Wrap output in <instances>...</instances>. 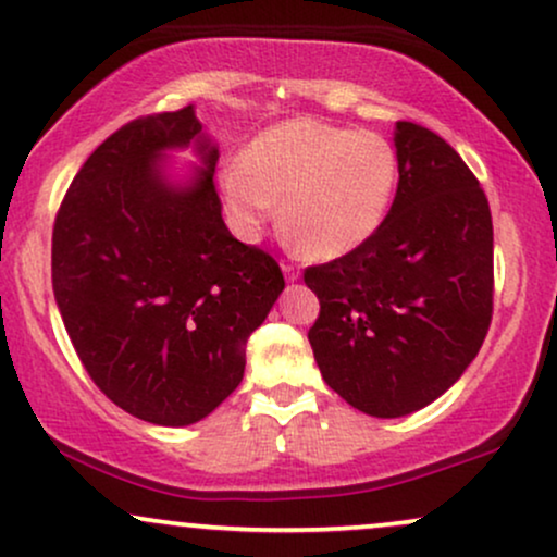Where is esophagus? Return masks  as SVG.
<instances>
[{"label": "esophagus", "instance_id": "1", "mask_svg": "<svg viewBox=\"0 0 557 557\" xmlns=\"http://www.w3.org/2000/svg\"><path fill=\"white\" fill-rule=\"evenodd\" d=\"M281 271H284V278L289 281V284H294V281L299 278V271L294 265H281Z\"/></svg>", "mask_w": 557, "mask_h": 557}]
</instances>
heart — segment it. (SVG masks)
I'll return each instance as SVG.
<instances>
[{
    "instance_id": "1",
    "label": "heart",
    "mask_w": 557,
    "mask_h": 557,
    "mask_svg": "<svg viewBox=\"0 0 557 557\" xmlns=\"http://www.w3.org/2000/svg\"><path fill=\"white\" fill-rule=\"evenodd\" d=\"M398 187L388 137L318 120H286L252 137L242 161L215 176L221 208L239 239L255 242L281 211L312 258H342L381 232Z\"/></svg>"
}]
</instances>
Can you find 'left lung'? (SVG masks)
<instances>
[{
  "label": "left lung",
  "instance_id": "left-lung-1",
  "mask_svg": "<svg viewBox=\"0 0 557 557\" xmlns=\"http://www.w3.org/2000/svg\"><path fill=\"white\" fill-rule=\"evenodd\" d=\"M398 187L381 232L305 271L312 355L346 404L381 420L428 407L463 375L493 318V219L461 156L396 122Z\"/></svg>",
  "mask_w": 557,
  "mask_h": 557
}]
</instances>
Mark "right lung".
Here are the masks:
<instances>
[{
    "label": "right lung",
    "instance_id": "right-lung-1",
    "mask_svg": "<svg viewBox=\"0 0 557 557\" xmlns=\"http://www.w3.org/2000/svg\"><path fill=\"white\" fill-rule=\"evenodd\" d=\"M193 147L176 177L168 156ZM219 146L195 107L135 120L75 174L51 237V284L98 388L163 428L200 422L245 375L247 338L276 305L271 255L232 237L213 187Z\"/></svg>",
    "mask_w": 557,
    "mask_h": 557
}]
</instances>
